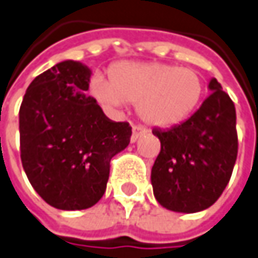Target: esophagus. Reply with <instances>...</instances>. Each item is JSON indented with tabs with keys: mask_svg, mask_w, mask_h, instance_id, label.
<instances>
[{
	"mask_svg": "<svg viewBox=\"0 0 258 258\" xmlns=\"http://www.w3.org/2000/svg\"><path fill=\"white\" fill-rule=\"evenodd\" d=\"M148 134V129H145L142 126H135L134 131H132V136H131V142L134 144L136 142L141 136H144V135Z\"/></svg>",
	"mask_w": 258,
	"mask_h": 258,
	"instance_id": "34e87169",
	"label": "esophagus"
}]
</instances>
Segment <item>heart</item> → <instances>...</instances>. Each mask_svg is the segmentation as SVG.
<instances>
[{
    "instance_id": "b5f03b06",
    "label": "heart",
    "mask_w": 258,
    "mask_h": 258,
    "mask_svg": "<svg viewBox=\"0 0 258 258\" xmlns=\"http://www.w3.org/2000/svg\"><path fill=\"white\" fill-rule=\"evenodd\" d=\"M204 85L192 69L162 63L122 61L110 69V80L94 76L92 92L106 106L138 103L145 123L171 127L186 120L201 100Z\"/></svg>"
}]
</instances>
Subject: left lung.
<instances>
[{"label": "left lung", "mask_w": 258, "mask_h": 258, "mask_svg": "<svg viewBox=\"0 0 258 258\" xmlns=\"http://www.w3.org/2000/svg\"><path fill=\"white\" fill-rule=\"evenodd\" d=\"M211 94L181 124L154 129L161 141L151 182L156 201L175 213L192 214L211 207L231 178L237 159L235 107L217 79Z\"/></svg>", "instance_id": "obj_1"}]
</instances>
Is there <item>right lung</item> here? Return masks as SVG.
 Wrapping results in <instances>:
<instances>
[{
  "mask_svg": "<svg viewBox=\"0 0 258 258\" xmlns=\"http://www.w3.org/2000/svg\"><path fill=\"white\" fill-rule=\"evenodd\" d=\"M92 70L64 60L30 83L20 107L21 162L28 181L57 210L93 207L106 191L110 159L132 127L103 113L87 96Z\"/></svg>",
  "mask_w": 258,
  "mask_h": 258,
  "instance_id": "1",
  "label": "right lung"
}]
</instances>
